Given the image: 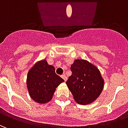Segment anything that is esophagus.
I'll return each instance as SVG.
<instances>
[{
    "label": "esophagus",
    "instance_id": "obj_1",
    "mask_svg": "<svg viewBox=\"0 0 128 128\" xmlns=\"http://www.w3.org/2000/svg\"><path fill=\"white\" fill-rule=\"evenodd\" d=\"M61 77H62V78H63V79H64V80L65 81V82H66V81L67 80V77H66V75H62Z\"/></svg>",
    "mask_w": 128,
    "mask_h": 128
}]
</instances>
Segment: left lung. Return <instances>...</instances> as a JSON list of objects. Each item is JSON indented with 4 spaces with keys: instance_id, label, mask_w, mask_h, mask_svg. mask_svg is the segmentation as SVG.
I'll use <instances>...</instances> for the list:
<instances>
[{
    "instance_id": "1",
    "label": "left lung",
    "mask_w": 128,
    "mask_h": 128,
    "mask_svg": "<svg viewBox=\"0 0 128 128\" xmlns=\"http://www.w3.org/2000/svg\"><path fill=\"white\" fill-rule=\"evenodd\" d=\"M70 70L72 74L66 83L75 102L82 105L94 102L104 88V80L98 68L86 60H76Z\"/></svg>"
}]
</instances>
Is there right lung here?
I'll return each mask as SVG.
<instances>
[{
    "label": "right lung",
    "instance_id": "1",
    "mask_svg": "<svg viewBox=\"0 0 128 128\" xmlns=\"http://www.w3.org/2000/svg\"><path fill=\"white\" fill-rule=\"evenodd\" d=\"M64 80L56 73L55 68L42 60L32 67L27 75L26 86L29 95L40 104L52 99L56 88Z\"/></svg>",
    "mask_w": 128,
    "mask_h": 128
}]
</instances>
